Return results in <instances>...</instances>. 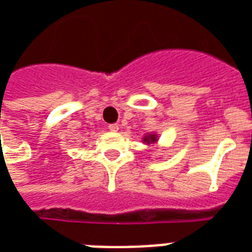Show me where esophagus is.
I'll use <instances>...</instances> for the list:
<instances>
[{"label": "esophagus", "instance_id": "esophagus-1", "mask_svg": "<svg viewBox=\"0 0 252 252\" xmlns=\"http://www.w3.org/2000/svg\"><path fill=\"white\" fill-rule=\"evenodd\" d=\"M108 129L111 132H117L119 131V126H117V124H109V126H108Z\"/></svg>", "mask_w": 252, "mask_h": 252}]
</instances>
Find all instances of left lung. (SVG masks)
I'll list each match as a JSON object with an SVG mask.
<instances>
[{
  "label": "left lung",
  "mask_w": 252,
  "mask_h": 252,
  "mask_svg": "<svg viewBox=\"0 0 252 252\" xmlns=\"http://www.w3.org/2000/svg\"><path fill=\"white\" fill-rule=\"evenodd\" d=\"M143 141H144L145 144H154V143H156L158 141V136L156 135H147L144 136V139H143Z\"/></svg>",
  "instance_id": "obj_1"
}]
</instances>
